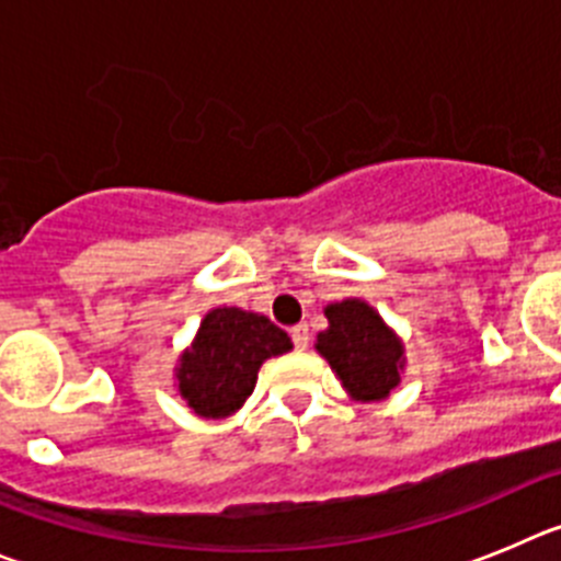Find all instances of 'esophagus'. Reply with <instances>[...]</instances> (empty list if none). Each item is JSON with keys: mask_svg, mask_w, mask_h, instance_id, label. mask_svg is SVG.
<instances>
[{"mask_svg": "<svg viewBox=\"0 0 561 561\" xmlns=\"http://www.w3.org/2000/svg\"><path fill=\"white\" fill-rule=\"evenodd\" d=\"M290 337L293 343H296V350H307V343H310V330H307V324H296L290 330Z\"/></svg>", "mask_w": 561, "mask_h": 561, "instance_id": "esophagus-1", "label": "esophagus"}]
</instances>
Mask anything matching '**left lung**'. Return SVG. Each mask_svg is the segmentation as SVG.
Listing matches in <instances>:
<instances>
[{
  "label": "left lung",
  "mask_w": 561,
  "mask_h": 561,
  "mask_svg": "<svg viewBox=\"0 0 561 561\" xmlns=\"http://www.w3.org/2000/svg\"><path fill=\"white\" fill-rule=\"evenodd\" d=\"M330 330L316 350L330 360L341 382L357 400H382L400 382L402 343L366 301L346 299L327 307Z\"/></svg>",
  "instance_id": "obj_1"
}]
</instances>
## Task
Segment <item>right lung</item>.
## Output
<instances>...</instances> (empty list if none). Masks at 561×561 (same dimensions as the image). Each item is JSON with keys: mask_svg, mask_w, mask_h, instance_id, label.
Here are the masks:
<instances>
[{"mask_svg": "<svg viewBox=\"0 0 561 561\" xmlns=\"http://www.w3.org/2000/svg\"><path fill=\"white\" fill-rule=\"evenodd\" d=\"M285 330L265 316L218 307L204 318L179 363L181 397L201 416H229L254 391L262 360L290 352Z\"/></svg>", "mask_w": 561, "mask_h": 561, "instance_id": "add662e5", "label": "right lung"}]
</instances>
